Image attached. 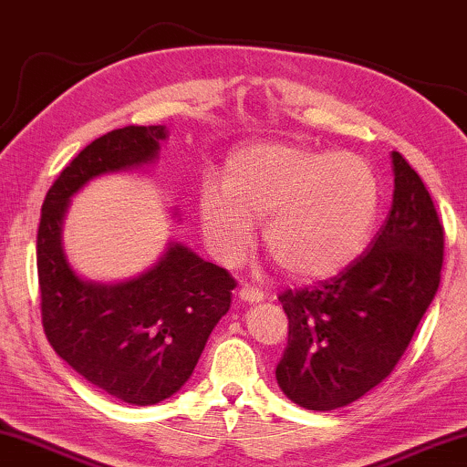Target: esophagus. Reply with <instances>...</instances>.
Masks as SVG:
<instances>
[{
  "mask_svg": "<svg viewBox=\"0 0 467 467\" xmlns=\"http://www.w3.org/2000/svg\"><path fill=\"white\" fill-rule=\"evenodd\" d=\"M239 298L245 303H258L265 298V292L258 288H250V285H244V288L239 290Z\"/></svg>",
  "mask_w": 467,
  "mask_h": 467,
  "instance_id": "1",
  "label": "esophagus"
}]
</instances>
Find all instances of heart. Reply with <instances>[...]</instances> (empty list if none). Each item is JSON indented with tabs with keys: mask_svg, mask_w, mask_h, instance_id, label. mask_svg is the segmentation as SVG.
<instances>
[{
	"mask_svg": "<svg viewBox=\"0 0 467 467\" xmlns=\"http://www.w3.org/2000/svg\"><path fill=\"white\" fill-rule=\"evenodd\" d=\"M198 209L222 265H239L250 254L254 222L265 220V247L279 269L318 279L363 252L380 209V182L357 153L258 142L230 155L223 188L202 185Z\"/></svg>",
	"mask_w": 467,
	"mask_h": 467,
	"instance_id": "1",
	"label": "heart"
}]
</instances>
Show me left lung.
Here are the masks:
<instances>
[{"label":"left lung","mask_w":467,"mask_h":467,"mask_svg":"<svg viewBox=\"0 0 467 467\" xmlns=\"http://www.w3.org/2000/svg\"><path fill=\"white\" fill-rule=\"evenodd\" d=\"M393 204L368 252L337 275L279 295L288 344L275 378L307 410H337L387 380L431 306L444 228L408 160L393 151Z\"/></svg>","instance_id":"1"}]
</instances>
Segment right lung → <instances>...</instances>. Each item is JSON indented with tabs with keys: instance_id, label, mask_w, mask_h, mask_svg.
<instances>
[{
	"instance_id": "right-lung-1",
	"label": "right lung",
	"mask_w": 467,
	"mask_h": 467,
	"mask_svg": "<svg viewBox=\"0 0 467 467\" xmlns=\"http://www.w3.org/2000/svg\"><path fill=\"white\" fill-rule=\"evenodd\" d=\"M164 139V126H126L89 142L47 192L36 241L48 344L87 382L132 406H153L188 382L237 282L182 244L130 282H85L67 265L61 223L89 179L147 164Z\"/></svg>"
}]
</instances>
